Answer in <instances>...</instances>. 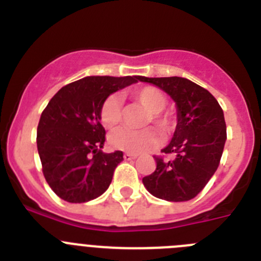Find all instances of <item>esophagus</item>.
I'll return each mask as SVG.
<instances>
[{
	"mask_svg": "<svg viewBox=\"0 0 261 261\" xmlns=\"http://www.w3.org/2000/svg\"><path fill=\"white\" fill-rule=\"evenodd\" d=\"M123 158L125 159V161H130V159H135V158H137V155H136V154H130V153H125L123 155Z\"/></svg>",
	"mask_w": 261,
	"mask_h": 261,
	"instance_id": "esophagus-1",
	"label": "esophagus"
}]
</instances>
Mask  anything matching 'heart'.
Masks as SVG:
<instances>
[{
    "label": "heart",
    "mask_w": 261,
    "mask_h": 261,
    "mask_svg": "<svg viewBox=\"0 0 261 261\" xmlns=\"http://www.w3.org/2000/svg\"><path fill=\"white\" fill-rule=\"evenodd\" d=\"M133 100L142 106L147 112H150L151 123L163 133L170 132L174 126V116L168 112H165L167 98L162 90L154 86H144L137 90H133ZM100 123L106 129H112L121 121L123 110L119 96L110 95L105 99L99 112ZM108 142L114 149L129 153H142L156 146L159 137L155 130L146 129V130H132L128 128H119L110 135Z\"/></svg>",
    "instance_id": "heart-1"
}]
</instances>
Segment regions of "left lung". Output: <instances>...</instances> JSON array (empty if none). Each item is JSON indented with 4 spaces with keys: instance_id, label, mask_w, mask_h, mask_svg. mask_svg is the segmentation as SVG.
<instances>
[{
    "instance_id": "1",
    "label": "left lung",
    "mask_w": 261,
    "mask_h": 261,
    "mask_svg": "<svg viewBox=\"0 0 261 261\" xmlns=\"http://www.w3.org/2000/svg\"><path fill=\"white\" fill-rule=\"evenodd\" d=\"M174 99L177 124L171 142L162 150L174 159L154 156L155 171L142 179L146 190L166 201H188L199 195L216 172L226 141L223 111L204 87L181 77L147 78Z\"/></svg>"
}]
</instances>
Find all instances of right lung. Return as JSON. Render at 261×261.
Returning <instances> with one entry per match:
<instances>
[{
    "label": "right lung",
    "instance_id": "obj_1",
    "mask_svg": "<svg viewBox=\"0 0 261 261\" xmlns=\"http://www.w3.org/2000/svg\"><path fill=\"white\" fill-rule=\"evenodd\" d=\"M138 77H85L61 87L41 112L39 156L45 180L60 199L87 202L107 191L123 151H102L106 130L99 112L107 96Z\"/></svg>",
    "mask_w": 261,
    "mask_h": 261
}]
</instances>
